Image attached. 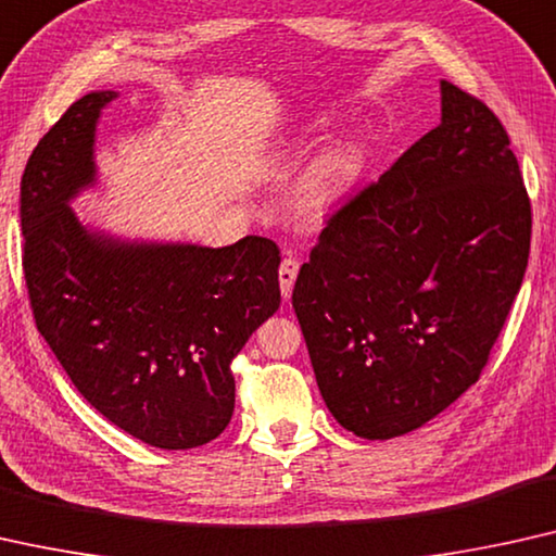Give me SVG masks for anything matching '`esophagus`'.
Instances as JSON below:
<instances>
[{"label": "esophagus", "mask_w": 556, "mask_h": 556, "mask_svg": "<svg viewBox=\"0 0 556 556\" xmlns=\"http://www.w3.org/2000/svg\"><path fill=\"white\" fill-rule=\"evenodd\" d=\"M296 271H300V262L292 260V256H287L279 267V289H281V296H285V300H289V294H292Z\"/></svg>", "instance_id": "1"}]
</instances>
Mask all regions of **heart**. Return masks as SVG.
Here are the masks:
<instances>
[{"mask_svg": "<svg viewBox=\"0 0 556 556\" xmlns=\"http://www.w3.org/2000/svg\"><path fill=\"white\" fill-rule=\"evenodd\" d=\"M325 130V118H309L296 128L292 148L294 151H307L312 140L323 136ZM359 170H363V148L355 140H338V143L327 146L304 170L302 181L296 186V203L304 214H323L357 181Z\"/></svg>", "mask_w": 556, "mask_h": 556, "instance_id": "b5f03b06", "label": "heart"}]
</instances>
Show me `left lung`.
I'll return each instance as SVG.
<instances>
[{"instance_id":"left-lung-1","label":"left lung","mask_w":556,"mask_h":556,"mask_svg":"<svg viewBox=\"0 0 556 556\" xmlns=\"http://www.w3.org/2000/svg\"><path fill=\"white\" fill-rule=\"evenodd\" d=\"M504 125L441 80V123L327 218L292 307L327 410L367 441L426 426L479 380L529 262Z\"/></svg>"}]
</instances>
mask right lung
<instances>
[{
    "mask_svg": "<svg viewBox=\"0 0 556 556\" xmlns=\"http://www.w3.org/2000/svg\"><path fill=\"white\" fill-rule=\"evenodd\" d=\"M115 90L67 108L20 186L35 323L92 408L163 451L203 445L233 413L231 359L279 309V249L128 239L80 222L98 186L96 132Z\"/></svg>",
    "mask_w": 556,
    "mask_h": 556,
    "instance_id": "right-lung-1",
    "label": "right lung"
}]
</instances>
